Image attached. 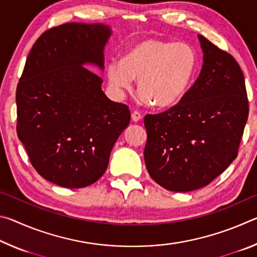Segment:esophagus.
<instances>
[{"instance_id":"34e87169","label":"esophagus","mask_w":257,"mask_h":257,"mask_svg":"<svg viewBox=\"0 0 257 257\" xmlns=\"http://www.w3.org/2000/svg\"><path fill=\"white\" fill-rule=\"evenodd\" d=\"M142 119V114H141V112H138V111H134L133 113H132V120L134 121V122H138L139 120Z\"/></svg>"}]
</instances>
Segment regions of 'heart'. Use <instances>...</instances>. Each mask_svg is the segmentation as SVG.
<instances>
[{
  "mask_svg": "<svg viewBox=\"0 0 257 257\" xmlns=\"http://www.w3.org/2000/svg\"><path fill=\"white\" fill-rule=\"evenodd\" d=\"M196 68L197 54L187 43L145 38L130 46L120 62L108 64L106 78L118 95L132 89L136 79L143 101L168 107L184 97Z\"/></svg>",
  "mask_w": 257,
  "mask_h": 257,
  "instance_id": "b5f03b06",
  "label": "heart"
}]
</instances>
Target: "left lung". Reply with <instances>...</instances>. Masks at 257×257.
Masks as SVG:
<instances>
[{"label": "left lung", "mask_w": 257, "mask_h": 257, "mask_svg": "<svg viewBox=\"0 0 257 257\" xmlns=\"http://www.w3.org/2000/svg\"><path fill=\"white\" fill-rule=\"evenodd\" d=\"M203 66L179 103L144 119L146 169L163 188H202L237 158L248 118L245 78L237 61L198 35Z\"/></svg>", "instance_id": "8db88e82"}]
</instances>
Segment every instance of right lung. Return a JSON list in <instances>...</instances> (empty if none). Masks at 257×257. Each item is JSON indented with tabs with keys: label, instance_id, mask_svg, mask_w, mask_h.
Masks as SVG:
<instances>
[{
	"label": "right lung",
	"instance_id": "add662e5",
	"mask_svg": "<svg viewBox=\"0 0 257 257\" xmlns=\"http://www.w3.org/2000/svg\"><path fill=\"white\" fill-rule=\"evenodd\" d=\"M104 24L70 23L35 43L17 87V133L36 171L64 188H82L105 172L130 111L102 90Z\"/></svg>",
	"mask_w": 257,
	"mask_h": 257
}]
</instances>
